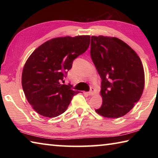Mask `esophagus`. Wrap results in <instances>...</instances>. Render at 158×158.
Segmentation results:
<instances>
[{
    "label": "esophagus",
    "mask_w": 158,
    "mask_h": 158,
    "mask_svg": "<svg viewBox=\"0 0 158 158\" xmlns=\"http://www.w3.org/2000/svg\"><path fill=\"white\" fill-rule=\"evenodd\" d=\"M95 93V89H94V88L91 87V88H90V91L88 93V95H94Z\"/></svg>",
    "instance_id": "obj_1"
}]
</instances>
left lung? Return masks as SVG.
<instances>
[{
  "mask_svg": "<svg viewBox=\"0 0 158 158\" xmlns=\"http://www.w3.org/2000/svg\"><path fill=\"white\" fill-rule=\"evenodd\" d=\"M90 56L102 79V105L98 114L110 118L125 116L139 100L145 85L137 53L117 37L91 36Z\"/></svg>",
  "mask_w": 158,
  "mask_h": 158,
  "instance_id": "1",
  "label": "left lung"
}]
</instances>
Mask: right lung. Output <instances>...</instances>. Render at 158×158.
<instances>
[{
    "label": "right lung",
    "instance_id": "right-lung-1",
    "mask_svg": "<svg viewBox=\"0 0 158 158\" xmlns=\"http://www.w3.org/2000/svg\"><path fill=\"white\" fill-rule=\"evenodd\" d=\"M90 35L56 37L31 53L22 71L21 84L26 99L37 114L56 117L68 109L79 91L62 84L74 58L87 50Z\"/></svg>",
    "mask_w": 158,
    "mask_h": 158
}]
</instances>
